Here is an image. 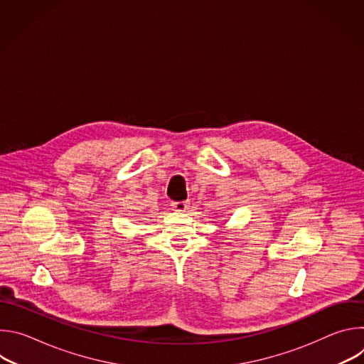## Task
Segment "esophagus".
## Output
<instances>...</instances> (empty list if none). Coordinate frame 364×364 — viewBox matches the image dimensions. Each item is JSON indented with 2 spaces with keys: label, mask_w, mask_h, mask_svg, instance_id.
<instances>
[{
  "label": "esophagus",
  "mask_w": 364,
  "mask_h": 364,
  "mask_svg": "<svg viewBox=\"0 0 364 364\" xmlns=\"http://www.w3.org/2000/svg\"><path fill=\"white\" fill-rule=\"evenodd\" d=\"M171 207L176 212H186L190 207V201H173Z\"/></svg>",
  "instance_id": "34e87169"
}]
</instances>
